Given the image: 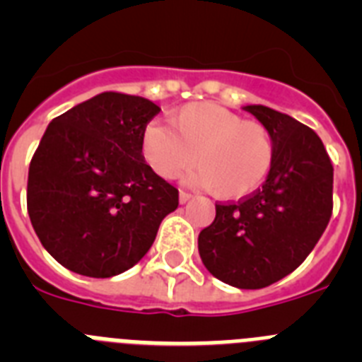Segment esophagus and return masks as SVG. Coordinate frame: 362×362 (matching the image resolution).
Masks as SVG:
<instances>
[{
	"instance_id": "1",
	"label": "esophagus",
	"mask_w": 362,
	"mask_h": 362,
	"mask_svg": "<svg viewBox=\"0 0 362 362\" xmlns=\"http://www.w3.org/2000/svg\"><path fill=\"white\" fill-rule=\"evenodd\" d=\"M192 199V194H188V192H179V203L181 204H185V203H188V201Z\"/></svg>"
}]
</instances>
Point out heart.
<instances>
[{
	"label": "heart",
	"instance_id": "b5f03b06",
	"mask_svg": "<svg viewBox=\"0 0 362 362\" xmlns=\"http://www.w3.org/2000/svg\"><path fill=\"white\" fill-rule=\"evenodd\" d=\"M170 128L148 123L141 132V156L161 179H174L192 165L185 181L212 188L219 199L235 201L257 190L276 158L270 129L216 103H190L170 116Z\"/></svg>",
	"mask_w": 362,
	"mask_h": 362
}]
</instances>
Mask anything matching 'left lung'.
Instances as JSON below:
<instances>
[{"mask_svg":"<svg viewBox=\"0 0 362 362\" xmlns=\"http://www.w3.org/2000/svg\"><path fill=\"white\" fill-rule=\"evenodd\" d=\"M245 110L270 129L274 165L250 197L216 204V219L201 230L197 248L214 277L257 290L292 274L321 239L334 206V166L306 124L263 105Z\"/></svg>","mask_w":362,"mask_h":362,"instance_id":"left-lung-1","label":"left lung"}]
</instances>
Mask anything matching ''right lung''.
Instances as JSON below:
<instances>
[{"mask_svg":"<svg viewBox=\"0 0 362 362\" xmlns=\"http://www.w3.org/2000/svg\"><path fill=\"white\" fill-rule=\"evenodd\" d=\"M161 108L103 92L50 121L30 161L27 206L45 250L70 272L112 277L150 250L179 194L141 156Z\"/></svg>","mask_w":362,"mask_h":362,"instance_id":"obj_1","label":"right lung"}]
</instances>
